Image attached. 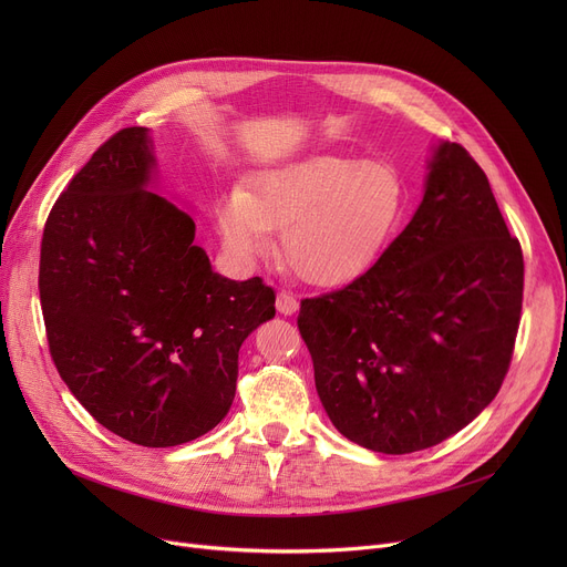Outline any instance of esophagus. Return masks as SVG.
Instances as JSON below:
<instances>
[{
	"mask_svg": "<svg viewBox=\"0 0 567 567\" xmlns=\"http://www.w3.org/2000/svg\"><path fill=\"white\" fill-rule=\"evenodd\" d=\"M276 308L280 315L291 317L296 310H299V299H296L293 293L289 291H278V299H276Z\"/></svg>",
	"mask_w": 567,
	"mask_h": 567,
	"instance_id": "34e87169",
	"label": "esophagus"
}]
</instances>
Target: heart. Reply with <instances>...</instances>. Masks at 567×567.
Segmentation results:
<instances>
[{"mask_svg":"<svg viewBox=\"0 0 567 567\" xmlns=\"http://www.w3.org/2000/svg\"><path fill=\"white\" fill-rule=\"evenodd\" d=\"M409 188L389 161L308 156L264 167L248 188H229L216 204L225 250L250 261L271 250L280 229V255L301 280L344 285L365 274L395 238Z\"/></svg>","mask_w":567,"mask_h":567,"instance_id":"obj_1","label":"heart"}]
</instances>
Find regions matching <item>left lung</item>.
Returning a JSON list of instances; mask_svg holds the SVG:
<instances>
[{
	"mask_svg": "<svg viewBox=\"0 0 567 567\" xmlns=\"http://www.w3.org/2000/svg\"><path fill=\"white\" fill-rule=\"evenodd\" d=\"M522 291V248L485 172L464 146L439 142L421 206L370 271L301 301L331 423L385 455L457 434L508 372Z\"/></svg>",
	"mask_w": 567,
	"mask_h": 567,
	"instance_id": "obj_1",
	"label": "left lung"
}]
</instances>
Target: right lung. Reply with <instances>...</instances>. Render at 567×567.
<instances>
[{
	"instance_id": "1",
	"label": "right lung",
	"mask_w": 567,
	"mask_h": 567,
	"mask_svg": "<svg viewBox=\"0 0 567 567\" xmlns=\"http://www.w3.org/2000/svg\"><path fill=\"white\" fill-rule=\"evenodd\" d=\"M156 174L148 128L114 133L52 206L39 291L75 400L116 436L169 449L225 419L238 349L276 293L216 274L193 218L152 193Z\"/></svg>"
}]
</instances>
